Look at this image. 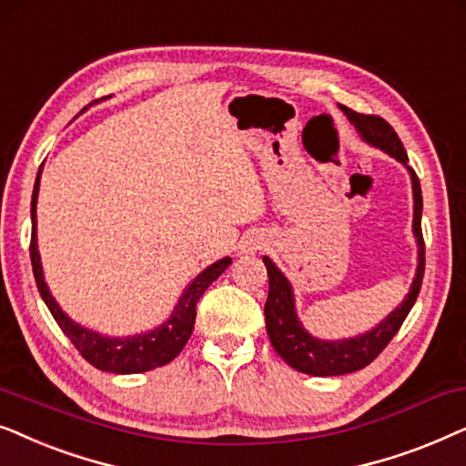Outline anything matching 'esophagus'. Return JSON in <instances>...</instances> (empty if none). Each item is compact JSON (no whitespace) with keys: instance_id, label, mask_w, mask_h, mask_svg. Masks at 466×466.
I'll return each instance as SVG.
<instances>
[{"instance_id":"1","label":"esophagus","mask_w":466,"mask_h":466,"mask_svg":"<svg viewBox=\"0 0 466 466\" xmlns=\"http://www.w3.org/2000/svg\"><path fill=\"white\" fill-rule=\"evenodd\" d=\"M243 249H245L247 253H249V251L253 253V251H258V249H259V245L256 243V240H247V243L243 245Z\"/></svg>"}]
</instances>
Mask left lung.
Here are the masks:
<instances>
[{"mask_svg": "<svg viewBox=\"0 0 466 466\" xmlns=\"http://www.w3.org/2000/svg\"><path fill=\"white\" fill-rule=\"evenodd\" d=\"M343 113L347 115L362 138L370 142V145L383 148V151L392 155L402 164L407 166V151L402 147L399 134L394 132V127L390 126L386 119L377 115H362L356 110L343 106ZM411 172V183H413V232L418 238L420 247V264L418 272H415L411 291H409L405 302L388 315L375 330L358 339L350 340H318L309 334L305 328L300 326V321L296 319L294 311V296H291L289 281L281 275V270L270 262L268 258H264L266 270H268V298H266L264 315H266V330H268L270 343L275 347V351L281 356L291 369L300 370V373L315 375V377H332V375H345L353 373L369 367L380 353L386 350L390 340L394 339V334L400 330L402 321L407 319L409 311L418 300L421 279H424V237H421V187L420 178Z\"/></svg>", "mask_w": 466, "mask_h": 466, "instance_id": "1", "label": "left lung"}]
</instances>
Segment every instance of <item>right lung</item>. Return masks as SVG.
Returning a JSON list of instances; mask_svg holds the SVG:
<instances>
[{"label":"right lung","instance_id":"add662e5","mask_svg":"<svg viewBox=\"0 0 466 466\" xmlns=\"http://www.w3.org/2000/svg\"><path fill=\"white\" fill-rule=\"evenodd\" d=\"M38 187H40V172L34 185V196H31V221H34V228H31V243H29L31 268H34L35 285H38L42 300L46 302L48 311H51V315L59 324L61 330H64L66 337L72 340L80 356L99 370H106V373H121V375L145 373V370L164 367V364H168L170 360H175L178 353L183 351L185 343H187L191 337V330H194L198 300H200L208 285L213 283L229 264H232V259L223 258L213 266H208L202 275H198L196 281L189 285L187 291L181 296V300H178L172 318L166 321L164 326L157 328V330L140 334V337H132V339L99 337L97 332H89L85 330V328H80L78 324H74V321L61 311L57 302H55V298L51 296V291L46 288L45 277H42L38 243H35V200H38Z\"/></svg>","mask_w":466,"mask_h":466}]
</instances>
